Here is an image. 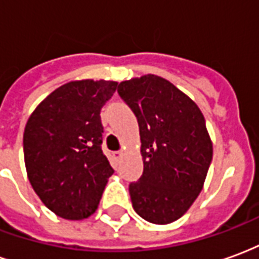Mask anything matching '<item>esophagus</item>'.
Here are the masks:
<instances>
[{
    "mask_svg": "<svg viewBox=\"0 0 259 259\" xmlns=\"http://www.w3.org/2000/svg\"><path fill=\"white\" fill-rule=\"evenodd\" d=\"M113 157L116 158V159H120V158L123 157V151H115L113 152Z\"/></svg>",
    "mask_w": 259,
    "mask_h": 259,
    "instance_id": "obj_1",
    "label": "esophagus"
}]
</instances>
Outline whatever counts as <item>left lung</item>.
I'll return each mask as SVG.
<instances>
[{"label":"left lung","mask_w":259,"mask_h":259,"mask_svg":"<svg viewBox=\"0 0 259 259\" xmlns=\"http://www.w3.org/2000/svg\"><path fill=\"white\" fill-rule=\"evenodd\" d=\"M119 96L137 116L144 172L129 187L135 211L168 225L185 215L204 187L212 140L198 105L157 74L123 80Z\"/></svg>","instance_id":"8db88e82"}]
</instances>
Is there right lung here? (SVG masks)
<instances>
[{
    "instance_id": "right-lung-1",
    "label": "right lung",
    "mask_w": 259,
    "mask_h": 259,
    "mask_svg": "<svg viewBox=\"0 0 259 259\" xmlns=\"http://www.w3.org/2000/svg\"><path fill=\"white\" fill-rule=\"evenodd\" d=\"M118 81L72 80L42 100L27 119V179L57 217L83 221L98 208L112 166L102 152L101 108Z\"/></svg>"
}]
</instances>
